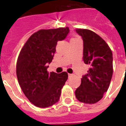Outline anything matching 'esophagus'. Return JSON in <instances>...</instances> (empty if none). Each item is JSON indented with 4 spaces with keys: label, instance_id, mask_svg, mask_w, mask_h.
<instances>
[{
    "label": "esophagus",
    "instance_id": "esophagus-1",
    "mask_svg": "<svg viewBox=\"0 0 126 126\" xmlns=\"http://www.w3.org/2000/svg\"><path fill=\"white\" fill-rule=\"evenodd\" d=\"M68 76H69V78H71V77L73 76V74H68Z\"/></svg>",
    "mask_w": 126,
    "mask_h": 126
}]
</instances>
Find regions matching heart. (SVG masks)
I'll return each mask as SVG.
<instances>
[{"label":"heart","mask_w":126,"mask_h":126,"mask_svg":"<svg viewBox=\"0 0 126 126\" xmlns=\"http://www.w3.org/2000/svg\"><path fill=\"white\" fill-rule=\"evenodd\" d=\"M80 40L79 38L78 37V36H77V35H76V34H74L73 36H72V38H71V40H70V42H74V41H77V40Z\"/></svg>","instance_id":"b5f03b06"}]
</instances>
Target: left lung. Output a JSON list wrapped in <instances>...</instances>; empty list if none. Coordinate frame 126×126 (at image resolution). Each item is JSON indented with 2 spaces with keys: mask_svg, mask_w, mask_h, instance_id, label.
<instances>
[{
  "mask_svg": "<svg viewBox=\"0 0 126 126\" xmlns=\"http://www.w3.org/2000/svg\"><path fill=\"white\" fill-rule=\"evenodd\" d=\"M83 40V61L90 65L87 74L75 91L76 98L82 103L93 104L107 92L113 74V57L110 48L98 34L86 29L77 28Z\"/></svg>",
  "mask_w": 126,
  "mask_h": 126,
  "instance_id": "left-lung-1",
  "label": "left lung"
}]
</instances>
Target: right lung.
Segmentation results:
<instances>
[{
	"mask_svg": "<svg viewBox=\"0 0 126 126\" xmlns=\"http://www.w3.org/2000/svg\"><path fill=\"white\" fill-rule=\"evenodd\" d=\"M69 28L40 30L33 33L21 48L16 63V75L21 88L37 107H50L59 100L67 80L66 72L48 73L58 41L65 38Z\"/></svg>",
	"mask_w": 126,
	"mask_h": 126,
	"instance_id": "obj_1",
	"label": "right lung"
}]
</instances>
